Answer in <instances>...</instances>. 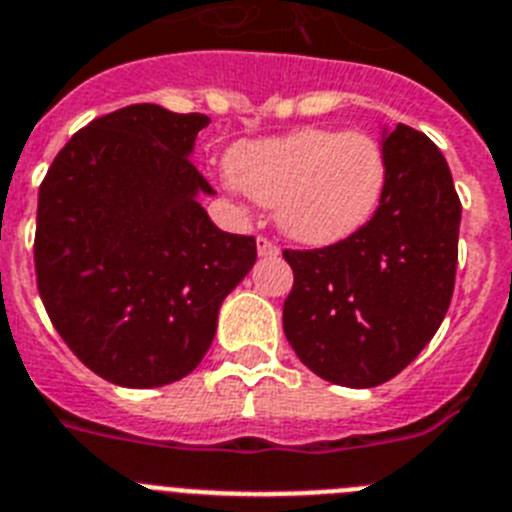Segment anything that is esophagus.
<instances>
[{
    "instance_id": "esophagus-1",
    "label": "esophagus",
    "mask_w": 512,
    "mask_h": 512,
    "mask_svg": "<svg viewBox=\"0 0 512 512\" xmlns=\"http://www.w3.org/2000/svg\"><path fill=\"white\" fill-rule=\"evenodd\" d=\"M257 255H260V257H278V255H281V250H278V244H273L270 239L260 237V239H257Z\"/></svg>"
}]
</instances>
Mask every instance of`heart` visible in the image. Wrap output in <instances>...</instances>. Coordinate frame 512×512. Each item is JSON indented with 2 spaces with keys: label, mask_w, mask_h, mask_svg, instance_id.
I'll return each instance as SVG.
<instances>
[{
  "label": "heart",
  "mask_w": 512,
  "mask_h": 512,
  "mask_svg": "<svg viewBox=\"0 0 512 512\" xmlns=\"http://www.w3.org/2000/svg\"><path fill=\"white\" fill-rule=\"evenodd\" d=\"M229 175L252 201L275 208V224L288 239L332 247L379 211L389 162L371 133L309 126L239 144L229 157Z\"/></svg>",
  "instance_id": "b5f03b06"
}]
</instances>
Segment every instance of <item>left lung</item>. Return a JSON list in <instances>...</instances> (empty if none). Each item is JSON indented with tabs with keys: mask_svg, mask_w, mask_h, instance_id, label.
<instances>
[{
	"mask_svg": "<svg viewBox=\"0 0 512 512\" xmlns=\"http://www.w3.org/2000/svg\"><path fill=\"white\" fill-rule=\"evenodd\" d=\"M381 146L389 182L373 219L332 247L283 252L286 340L311 373L350 389L415 361L446 317L459 262L461 201L441 149L404 123L384 128Z\"/></svg>",
	"mask_w": 512,
	"mask_h": 512,
	"instance_id": "8db88e82",
	"label": "left lung"
}]
</instances>
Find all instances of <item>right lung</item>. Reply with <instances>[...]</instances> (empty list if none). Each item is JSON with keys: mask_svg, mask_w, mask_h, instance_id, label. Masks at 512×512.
I'll list each match as a JSON object with an SVG mask.
<instances>
[{"mask_svg": "<svg viewBox=\"0 0 512 512\" xmlns=\"http://www.w3.org/2000/svg\"><path fill=\"white\" fill-rule=\"evenodd\" d=\"M201 113L128 105L71 136L38 190L35 273L53 327L110 384L180 381L211 348L219 309L257 260L221 231L190 157Z\"/></svg>", "mask_w": 512, "mask_h": 512, "instance_id": "obj_1", "label": "right lung"}]
</instances>
